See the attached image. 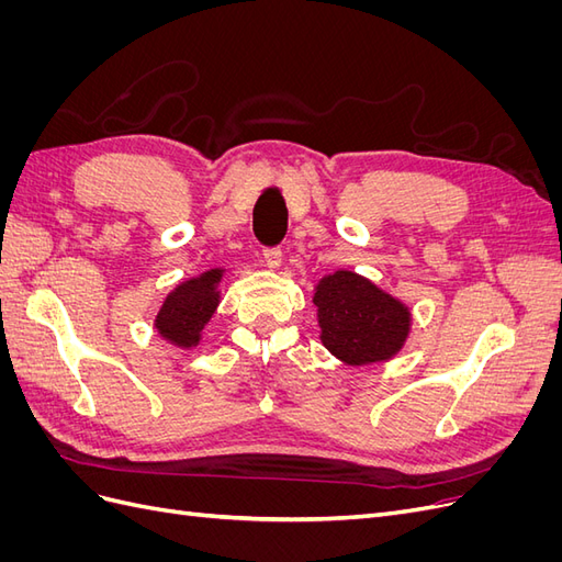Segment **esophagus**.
Instances as JSON below:
<instances>
[{
    "instance_id": "34e87169",
    "label": "esophagus",
    "mask_w": 562,
    "mask_h": 562,
    "mask_svg": "<svg viewBox=\"0 0 562 562\" xmlns=\"http://www.w3.org/2000/svg\"><path fill=\"white\" fill-rule=\"evenodd\" d=\"M262 262L269 269H279L281 267V248H265L262 250Z\"/></svg>"
}]
</instances>
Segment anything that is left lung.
I'll list each match as a JSON object with an SVG mask.
<instances>
[{
  "mask_svg": "<svg viewBox=\"0 0 562 562\" xmlns=\"http://www.w3.org/2000/svg\"><path fill=\"white\" fill-rule=\"evenodd\" d=\"M314 304L321 342L349 366L389 361L411 333V310L347 269L318 281Z\"/></svg>",
  "mask_w": 562,
  "mask_h": 562,
  "instance_id": "1",
  "label": "left lung"
}]
</instances>
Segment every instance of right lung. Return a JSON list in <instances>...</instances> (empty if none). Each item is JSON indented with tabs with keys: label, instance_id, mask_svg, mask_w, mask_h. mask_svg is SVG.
Wrapping results in <instances>:
<instances>
[{
	"label": "right lung",
	"instance_id": "right-lung-1",
	"mask_svg": "<svg viewBox=\"0 0 562 562\" xmlns=\"http://www.w3.org/2000/svg\"><path fill=\"white\" fill-rule=\"evenodd\" d=\"M220 279H223V269H211L196 279L180 283L166 297L164 307L157 314L155 326L159 335L176 347H196L203 326H206L220 302Z\"/></svg>",
	"mask_w": 562,
	"mask_h": 562
}]
</instances>
